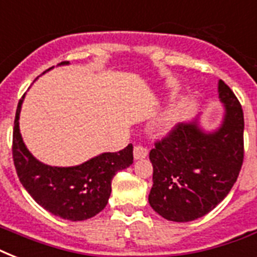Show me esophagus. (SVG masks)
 <instances>
[{
    "mask_svg": "<svg viewBox=\"0 0 257 257\" xmlns=\"http://www.w3.org/2000/svg\"><path fill=\"white\" fill-rule=\"evenodd\" d=\"M133 156L136 160H140V159H145V157L148 156V149L147 147H144L143 144H136L135 145V148H133Z\"/></svg>",
    "mask_w": 257,
    "mask_h": 257,
    "instance_id": "obj_1",
    "label": "esophagus"
}]
</instances>
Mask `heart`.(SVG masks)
<instances>
[{"label":"heart","instance_id":"heart-1","mask_svg":"<svg viewBox=\"0 0 257 257\" xmlns=\"http://www.w3.org/2000/svg\"><path fill=\"white\" fill-rule=\"evenodd\" d=\"M177 113H179L177 112V109H172V110H169V112L163 117V120H161V126H163V128H169V126H172L173 122L176 121V118H177Z\"/></svg>","mask_w":257,"mask_h":257}]
</instances>
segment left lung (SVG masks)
Here are the masks:
<instances>
[{"label":"left lung","mask_w":257,"mask_h":257,"mask_svg":"<svg viewBox=\"0 0 257 257\" xmlns=\"http://www.w3.org/2000/svg\"><path fill=\"white\" fill-rule=\"evenodd\" d=\"M225 116L216 132L197 122L176 124L149 152L153 187L149 204L164 219L185 223L203 217L223 201L244 160V114L232 89L219 81Z\"/></svg>","instance_id":"obj_1"}]
</instances>
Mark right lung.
<instances>
[{
  "label": "right lung",
  "instance_id": "add662e5",
  "mask_svg": "<svg viewBox=\"0 0 257 257\" xmlns=\"http://www.w3.org/2000/svg\"><path fill=\"white\" fill-rule=\"evenodd\" d=\"M22 100L24 96L14 118L12 152L24 188L36 203L58 217L81 221L96 216L108 204L114 175L133 163V145L120 152L102 153L77 167L58 168L42 164L30 155L22 141L18 126Z\"/></svg>",
  "mask_w": 257,
  "mask_h": 257
}]
</instances>
